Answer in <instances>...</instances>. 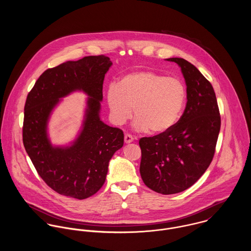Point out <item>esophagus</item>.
<instances>
[{"label": "esophagus", "mask_w": 251, "mask_h": 251, "mask_svg": "<svg viewBox=\"0 0 251 251\" xmlns=\"http://www.w3.org/2000/svg\"><path fill=\"white\" fill-rule=\"evenodd\" d=\"M133 140H134V138H133L132 135H130V134H126L125 135V142L126 143H131V142H133Z\"/></svg>", "instance_id": "1"}]
</instances>
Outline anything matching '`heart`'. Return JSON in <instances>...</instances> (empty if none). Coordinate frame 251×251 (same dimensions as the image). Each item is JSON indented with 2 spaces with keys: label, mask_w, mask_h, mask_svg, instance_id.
Masks as SVG:
<instances>
[{
  "label": "heart",
  "mask_w": 251,
  "mask_h": 251,
  "mask_svg": "<svg viewBox=\"0 0 251 251\" xmlns=\"http://www.w3.org/2000/svg\"><path fill=\"white\" fill-rule=\"evenodd\" d=\"M186 99L182 82L151 72H131L124 76L118 87L110 86L107 102L111 118L118 126L136 116L134 128L153 133L169 130L179 121Z\"/></svg>",
  "instance_id": "obj_1"
}]
</instances>
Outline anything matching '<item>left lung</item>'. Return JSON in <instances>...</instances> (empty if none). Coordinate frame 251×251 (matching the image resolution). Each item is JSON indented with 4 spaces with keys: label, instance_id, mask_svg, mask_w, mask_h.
I'll use <instances>...</instances> for the list:
<instances>
[{
    "label": "left lung",
    "instance_id": "1",
    "mask_svg": "<svg viewBox=\"0 0 251 251\" xmlns=\"http://www.w3.org/2000/svg\"><path fill=\"white\" fill-rule=\"evenodd\" d=\"M167 61L178 64L184 77L186 106L169 130L139 140L144 183L166 195L187 189L206 172L220 130L219 109L212 84L186 60Z\"/></svg>",
    "mask_w": 251,
    "mask_h": 251
}]
</instances>
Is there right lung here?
<instances>
[{
	"label": "right lung",
	"mask_w": 251,
	"mask_h": 251,
	"mask_svg": "<svg viewBox=\"0 0 251 251\" xmlns=\"http://www.w3.org/2000/svg\"><path fill=\"white\" fill-rule=\"evenodd\" d=\"M112 66L104 56H88L48 69L36 80L24 108L23 144L46 184L59 194L86 199L103 185L109 160L124 145V132L100 118L104 76ZM83 90L89 98L82 129L71 146H53L47 125L60 98Z\"/></svg>",
	"instance_id": "obj_1"
}]
</instances>
